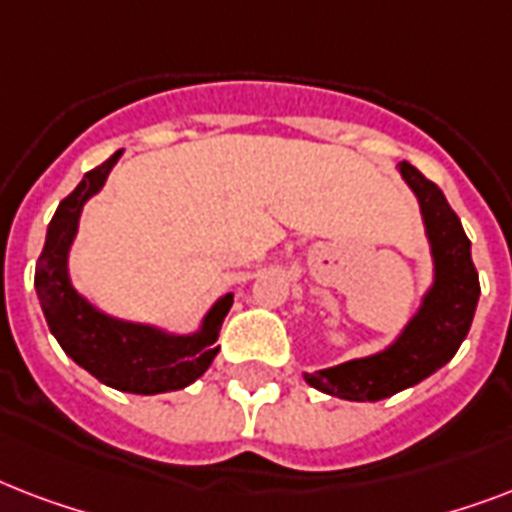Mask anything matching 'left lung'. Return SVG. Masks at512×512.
I'll return each instance as SVG.
<instances>
[{
  "label": "left lung",
  "mask_w": 512,
  "mask_h": 512,
  "mask_svg": "<svg viewBox=\"0 0 512 512\" xmlns=\"http://www.w3.org/2000/svg\"><path fill=\"white\" fill-rule=\"evenodd\" d=\"M401 177L420 201L425 236L433 257V284L422 295L409 324L388 348L345 364L305 372V382L345 401H380L406 390L452 361L476 316L481 284L470 257V239L460 217L436 183L409 162L398 164Z\"/></svg>",
  "instance_id": "obj_1"
}]
</instances>
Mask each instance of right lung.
Instances as JSON below:
<instances>
[{"instance_id":"1","label":"right lung","mask_w":512,"mask_h":512,"mask_svg":"<svg viewBox=\"0 0 512 512\" xmlns=\"http://www.w3.org/2000/svg\"><path fill=\"white\" fill-rule=\"evenodd\" d=\"M119 156L122 151L87 172L82 183L58 204L36 263L34 287L47 327L68 358H74L108 388L156 396L185 388L207 372L220 350L215 340L231 311L233 295L228 292L220 297L196 332L175 335L151 324L114 319L76 292L68 276V252L79 231V217L84 204L106 185L108 172L114 170Z\"/></svg>"}]
</instances>
